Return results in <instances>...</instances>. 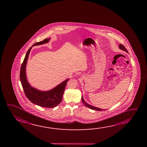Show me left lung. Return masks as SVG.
Returning a JSON list of instances; mask_svg holds the SVG:
<instances>
[{
  "instance_id": "left-lung-1",
  "label": "left lung",
  "mask_w": 147,
  "mask_h": 147,
  "mask_svg": "<svg viewBox=\"0 0 147 147\" xmlns=\"http://www.w3.org/2000/svg\"><path fill=\"white\" fill-rule=\"evenodd\" d=\"M119 48L120 49V50L123 51H125L127 53H128V51H127V49H125V47L123 46V45H122L119 44ZM82 102L84 104V106H86V107H88L89 108L91 109L94 110H97V111H102V110H105L104 109L98 108H97V107L91 106V105H90L88 104L87 102H86V101H85L84 99V97H83L82 96Z\"/></svg>"
}]
</instances>
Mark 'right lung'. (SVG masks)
Segmentation results:
<instances>
[{"mask_svg":"<svg viewBox=\"0 0 147 147\" xmlns=\"http://www.w3.org/2000/svg\"><path fill=\"white\" fill-rule=\"evenodd\" d=\"M50 38H46L43 41L35 43L29 49L21 66L20 71V80L25 95L30 101H31L33 104L40 107L52 108L55 107L61 102L66 84L69 78L64 80L60 84L50 90L47 91H42L34 88L29 84L27 80L26 72L27 60L32 47L47 43L50 41Z\"/></svg>","mask_w":147,"mask_h":147,"instance_id":"1","label":"right lung"}]
</instances>
